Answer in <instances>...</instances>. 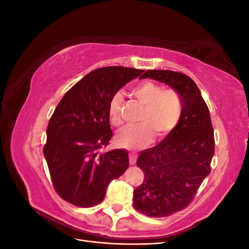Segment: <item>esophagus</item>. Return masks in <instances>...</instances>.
<instances>
[{
    "mask_svg": "<svg viewBox=\"0 0 249 249\" xmlns=\"http://www.w3.org/2000/svg\"><path fill=\"white\" fill-rule=\"evenodd\" d=\"M129 159H130V164H131V165H134L135 163H136V161H137V154L130 153Z\"/></svg>",
    "mask_w": 249,
    "mask_h": 249,
    "instance_id": "obj_1",
    "label": "esophagus"
}]
</instances>
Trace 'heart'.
Wrapping results in <instances>:
<instances>
[{"label": "heart", "instance_id": "b5f03b06", "mask_svg": "<svg viewBox=\"0 0 249 249\" xmlns=\"http://www.w3.org/2000/svg\"><path fill=\"white\" fill-rule=\"evenodd\" d=\"M132 95L143 106L138 118L139 124L127 125L116 135V142L127 148L145 146L156 137H165L178 124L183 115V100L175 89L164 87L153 81H143L131 89ZM124 95L117 92L111 97L108 115L111 124L119 126L123 124L120 111Z\"/></svg>", "mask_w": 249, "mask_h": 249}]
</instances>
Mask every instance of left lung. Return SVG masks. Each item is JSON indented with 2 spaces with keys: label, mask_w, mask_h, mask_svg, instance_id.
Segmentation results:
<instances>
[{
  "label": "left lung",
  "mask_w": 249,
  "mask_h": 249,
  "mask_svg": "<svg viewBox=\"0 0 249 249\" xmlns=\"http://www.w3.org/2000/svg\"><path fill=\"white\" fill-rule=\"evenodd\" d=\"M169 85L183 100L178 124L159 144L142 150L137 166L144 173L134 190V208L149 217H166L190 205L211 172L215 152L210 111L195 82L172 71L149 70L140 77Z\"/></svg>",
  "instance_id": "8db88e82"
}]
</instances>
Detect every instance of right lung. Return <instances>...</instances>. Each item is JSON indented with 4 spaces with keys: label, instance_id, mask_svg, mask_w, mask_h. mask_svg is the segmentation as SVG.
I'll return each instance as SVG.
<instances>
[{
    "label": "right lung",
    "instance_id": "add662e5",
    "mask_svg": "<svg viewBox=\"0 0 249 249\" xmlns=\"http://www.w3.org/2000/svg\"><path fill=\"white\" fill-rule=\"evenodd\" d=\"M143 71L124 66L97 69L74 84L50 118L43 154L53 187L65 201L80 208L99 205L108 185L129 167L124 149L100 153L113 134L111 97Z\"/></svg>",
    "mask_w": 249,
    "mask_h": 249
}]
</instances>
